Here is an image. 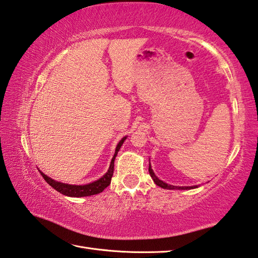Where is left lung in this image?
Masks as SVG:
<instances>
[{
	"instance_id": "1",
	"label": "left lung",
	"mask_w": 258,
	"mask_h": 258,
	"mask_svg": "<svg viewBox=\"0 0 258 258\" xmlns=\"http://www.w3.org/2000/svg\"><path fill=\"white\" fill-rule=\"evenodd\" d=\"M148 171H149V175H151V177L153 178L154 182L156 183L157 185H159L160 188H163V189H168V190H190V189H196V188H198V185H190V187H179V185H172V184H168V183L164 182L163 180H160V179H159L156 175H155L154 170L152 169L151 163H149Z\"/></svg>"
}]
</instances>
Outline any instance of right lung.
Listing matches in <instances>:
<instances>
[{
	"mask_svg": "<svg viewBox=\"0 0 258 258\" xmlns=\"http://www.w3.org/2000/svg\"><path fill=\"white\" fill-rule=\"evenodd\" d=\"M127 136H124L123 139L118 142L117 146L115 148V153L114 156H113L111 164L109 167V170L105 172L103 176H102L98 180H95L93 182H90L87 184H69V183H63L60 181H56L51 179L50 177H48L45 173L40 171L41 176L44 177L47 183H49L53 189H56L58 192H60L61 195L68 196V197H75V198H81V197H88V196H93V195H98L102 192L107 185L111 183V179L113 176V171H114V160L116 155L119 151V148L123 145L124 141L126 140Z\"/></svg>",
	"mask_w": 258,
	"mask_h": 258,
	"instance_id": "add662e5",
	"label": "right lung"
}]
</instances>
